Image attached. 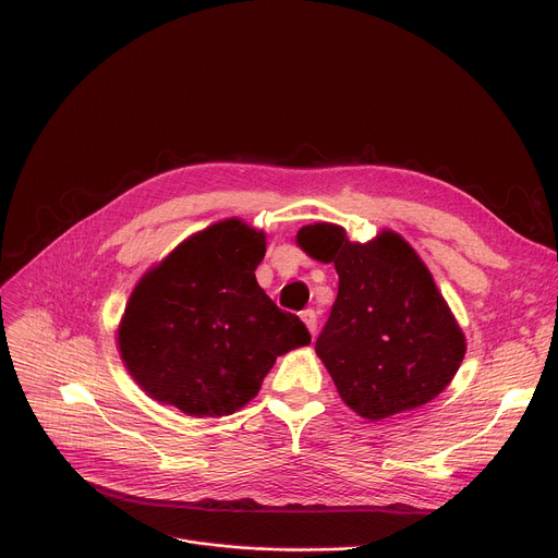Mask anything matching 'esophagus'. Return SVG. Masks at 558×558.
I'll return each mask as SVG.
<instances>
[{"label":"esophagus","mask_w":558,"mask_h":558,"mask_svg":"<svg viewBox=\"0 0 558 558\" xmlns=\"http://www.w3.org/2000/svg\"><path fill=\"white\" fill-rule=\"evenodd\" d=\"M301 318H303V324L307 326V330L314 335L316 332V312L314 310H305V312H301Z\"/></svg>","instance_id":"1"}]
</instances>
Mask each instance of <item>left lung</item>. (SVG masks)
I'll return each mask as SVG.
<instances>
[{"instance_id": "left-lung-1", "label": "left lung", "mask_w": 558, "mask_h": 558, "mask_svg": "<svg viewBox=\"0 0 558 558\" xmlns=\"http://www.w3.org/2000/svg\"><path fill=\"white\" fill-rule=\"evenodd\" d=\"M296 244L337 269V301L314 348L357 416L412 412L452 383L465 337L402 234L385 228L368 242H350L345 228L318 221L296 232Z\"/></svg>"}]
</instances>
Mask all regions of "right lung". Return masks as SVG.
<instances>
[{
	"label": "right lung",
	"mask_w": 558,
	"mask_h": 558,
	"mask_svg": "<svg viewBox=\"0 0 558 558\" xmlns=\"http://www.w3.org/2000/svg\"><path fill=\"white\" fill-rule=\"evenodd\" d=\"M264 253L267 234L232 217L190 234L137 280L117 348L146 396L187 416H228L280 355L312 341L257 284Z\"/></svg>",
	"instance_id": "right-lung-1"
}]
</instances>
